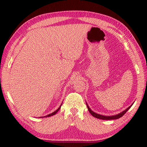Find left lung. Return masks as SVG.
Masks as SVG:
<instances>
[{"label": "left lung", "instance_id": "obj_1", "mask_svg": "<svg viewBox=\"0 0 147 147\" xmlns=\"http://www.w3.org/2000/svg\"><path fill=\"white\" fill-rule=\"evenodd\" d=\"M87 106H88V109L89 111V112H90V113L92 115H93V117H96V118H97V119H103V120H112V119H119L120 117H123L124 115V114H125L126 112H127V111L128 110V109L131 108V106H129L127 109H125V110H124V111H123L122 113L118 114V115H113V116H104V115H99V114L94 113V112H93V111H91V109L89 108V107L88 106V104H87Z\"/></svg>", "mask_w": 147, "mask_h": 147}]
</instances>
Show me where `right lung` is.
I'll list each match as a JSON object with an SVG mask.
<instances>
[{
    "label": "right lung",
    "mask_w": 147,
    "mask_h": 147,
    "mask_svg": "<svg viewBox=\"0 0 147 147\" xmlns=\"http://www.w3.org/2000/svg\"><path fill=\"white\" fill-rule=\"evenodd\" d=\"M61 105L60 106H59V108L58 109H57V110H56L55 111H54V112L53 113H51V114H49V115H47V116H45V117H50V116H52V115H55V114L57 113V112H58V111H59V109H60V108H61Z\"/></svg>",
    "instance_id": "add662e5"
}]
</instances>
